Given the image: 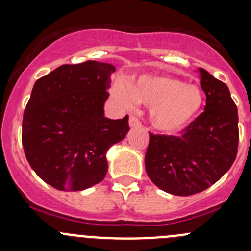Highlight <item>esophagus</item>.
<instances>
[{
    "mask_svg": "<svg viewBox=\"0 0 251 251\" xmlns=\"http://www.w3.org/2000/svg\"><path fill=\"white\" fill-rule=\"evenodd\" d=\"M128 124H130L131 127H138V126H141V120L137 118V116H135L133 114H131Z\"/></svg>",
    "mask_w": 251,
    "mask_h": 251,
    "instance_id": "1",
    "label": "esophagus"
}]
</instances>
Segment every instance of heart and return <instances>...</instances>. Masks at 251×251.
<instances>
[{
	"mask_svg": "<svg viewBox=\"0 0 251 251\" xmlns=\"http://www.w3.org/2000/svg\"><path fill=\"white\" fill-rule=\"evenodd\" d=\"M115 95L125 104L151 107L149 118L156 130L175 133L192 123L204 103L203 91L173 76L142 75L128 87L118 85Z\"/></svg>",
	"mask_w": 251,
	"mask_h": 251,
	"instance_id": "b5f03b06",
	"label": "heart"
}]
</instances>
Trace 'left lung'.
Listing matches in <instances>:
<instances>
[{
  "mask_svg": "<svg viewBox=\"0 0 251 251\" xmlns=\"http://www.w3.org/2000/svg\"><path fill=\"white\" fill-rule=\"evenodd\" d=\"M204 111L178 136L149 132L146 171L155 186L175 196H192L219 181L234 163L239 142L238 110L226 83L204 69Z\"/></svg>",
  "mask_w": 251,
  "mask_h": 251,
  "instance_id": "obj_1",
  "label": "left lung"
}]
</instances>
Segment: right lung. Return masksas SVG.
Here are the masks:
<instances>
[{"label": "right lung", "instance_id": "add662e5", "mask_svg": "<svg viewBox=\"0 0 251 251\" xmlns=\"http://www.w3.org/2000/svg\"><path fill=\"white\" fill-rule=\"evenodd\" d=\"M114 65L64 64L35 82L23 116L25 156L37 176L59 191H82L108 171V149L130 130L128 115L104 116Z\"/></svg>", "mask_w": 251, "mask_h": 251}]
</instances>
